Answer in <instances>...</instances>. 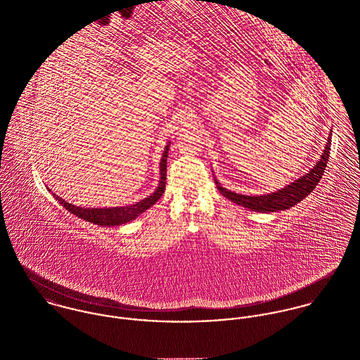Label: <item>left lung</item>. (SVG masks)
I'll use <instances>...</instances> for the list:
<instances>
[{
    "mask_svg": "<svg viewBox=\"0 0 360 360\" xmlns=\"http://www.w3.org/2000/svg\"><path fill=\"white\" fill-rule=\"evenodd\" d=\"M330 137H331V134H330ZM330 137L327 140V146L324 148V153L321 155V159L316 163V166L309 173H307L304 177L298 179L297 181L284 187L283 190H278L277 193L250 197V195L231 193V191L223 188L216 180H214V183H216L219 191L226 198H229L230 201H233L237 205L248 207V209L255 210V212H263V213L288 209V207L301 202L307 195H309L314 190V187L320 181V179H321V176L326 170L328 156H330V150H331L330 148V144H331Z\"/></svg>",
    "mask_w": 360,
    "mask_h": 360,
    "instance_id": "left-lung-1",
    "label": "left lung"
}]
</instances>
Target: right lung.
<instances>
[{"label": "right lung", "instance_id": "1", "mask_svg": "<svg viewBox=\"0 0 360 360\" xmlns=\"http://www.w3.org/2000/svg\"><path fill=\"white\" fill-rule=\"evenodd\" d=\"M167 151H169V146H166L165 153L162 155L160 159V181H159V187L156 188L153 195H150L148 198L130 206H120V207H93V209H87V207H80V206L72 205L69 202H66L65 200L59 198L58 195H53L55 200L66 207L69 212H72L73 214L91 221L94 224L98 226H119L123 223H127L133 219H136L139 214H141L144 210H147L148 207L154 205L155 202L162 197V194L165 193V187H166V160H167Z\"/></svg>", "mask_w": 360, "mask_h": 360}]
</instances>
